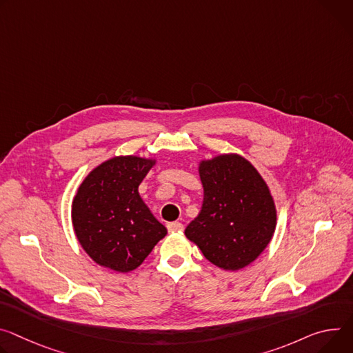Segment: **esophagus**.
Here are the masks:
<instances>
[{"label": "esophagus", "mask_w": 353, "mask_h": 353, "mask_svg": "<svg viewBox=\"0 0 353 353\" xmlns=\"http://www.w3.org/2000/svg\"><path fill=\"white\" fill-rule=\"evenodd\" d=\"M168 230H169V232H181L184 230V225L181 222H169Z\"/></svg>", "instance_id": "esophagus-1"}]
</instances>
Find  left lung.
Here are the masks:
<instances>
[{"mask_svg":"<svg viewBox=\"0 0 353 353\" xmlns=\"http://www.w3.org/2000/svg\"><path fill=\"white\" fill-rule=\"evenodd\" d=\"M204 200L184 234L212 265L239 270L269 245L276 207L262 176L239 154H221L200 163Z\"/></svg>","mask_w":353,"mask_h":353,"instance_id":"obj_1","label":"left lung"}]
</instances>
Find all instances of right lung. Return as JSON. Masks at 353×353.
I'll return each instance as SVG.
<instances>
[{
  "mask_svg": "<svg viewBox=\"0 0 353 353\" xmlns=\"http://www.w3.org/2000/svg\"><path fill=\"white\" fill-rule=\"evenodd\" d=\"M153 165V160L138 156L112 157L95 168L79 187L72 208L74 232L100 266L131 272L166 236L168 230L138 193Z\"/></svg>",
  "mask_w": 353,
  "mask_h": 353,
  "instance_id": "obj_1",
  "label": "right lung"
}]
</instances>
